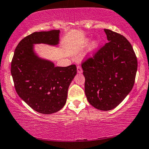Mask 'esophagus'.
I'll list each match as a JSON object with an SVG mask.
<instances>
[{
    "mask_svg": "<svg viewBox=\"0 0 149 149\" xmlns=\"http://www.w3.org/2000/svg\"><path fill=\"white\" fill-rule=\"evenodd\" d=\"M77 72L78 74H81V73H82L83 70H82V68H81V66L78 65L77 67Z\"/></svg>",
    "mask_w": 149,
    "mask_h": 149,
    "instance_id": "obj_1",
    "label": "esophagus"
}]
</instances>
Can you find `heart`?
<instances>
[{
	"label": "heart",
	"mask_w": 149,
	"mask_h": 149,
	"mask_svg": "<svg viewBox=\"0 0 149 149\" xmlns=\"http://www.w3.org/2000/svg\"><path fill=\"white\" fill-rule=\"evenodd\" d=\"M88 42H89L88 40H86V42H85V44H86V45H87V44ZM98 47V42L96 40H95L91 43V47H90V48H91V50L92 51H95V50L97 49Z\"/></svg>",
	"instance_id": "obj_1"
}]
</instances>
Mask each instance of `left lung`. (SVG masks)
<instances>
[{"mask_svg":"<svg viewBox=\"0 0 149 149\" xmlns=\"http://www.w3.org/2000/svg\"><path fill=\"white\" fill-rule=\"evenodd\" d=\"M108 42L81 63L85 94L96 109L109 111L132 91L137 72V58L130 42L104 29Z\"/></svg>","mask_w":149,"mask_h":149,"instance_id":"obj_1","label":"left lung"}]
</instances>
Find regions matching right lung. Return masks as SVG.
I'll return each mask as SVG.
<instances>
[{"mask_svg": "<svg viewBox=\"0 0 149 149\" xmlns=\"http://www.w3.org/2000/svg\"><path fill=\"white\" fill-rule=\"evenodd\" d=\"M59 30L36 32L19 42L13 56L11 73L17 95L36 111L51 114L63 107L70 84L77 74L75 65L55 67L39 58L34 44L56 45Z\"/></svg>", "mask_w": 149, "mask_h": 149, "instance_id": "1", "label": "right lung"}]
</instances>
